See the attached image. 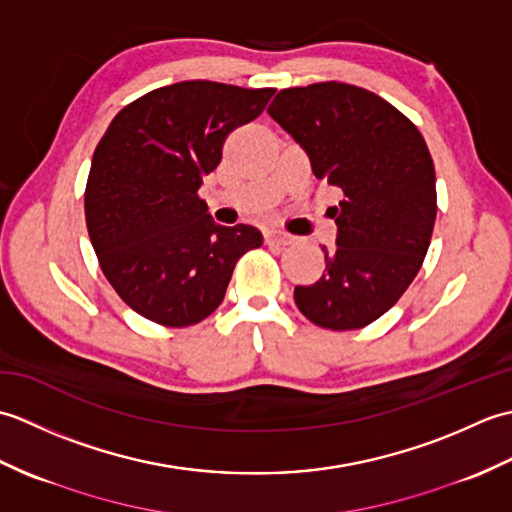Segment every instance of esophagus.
<instances>
[{
	"label": "esophagus",
	"mask_w": 512,
	"mask_h": 512,
	"mask_svg": "<svg viewBox=\"0 0 512 512\" xmlns=\"http://www.w3.org/2000/svg\"><path fill=\"white\" fill-rule=\"evenodd\" d=\"M266 242L268 244H279V246H288V244H295V237H292L290 233H284V231H277V228H270V231H266Z\"/></svg>",
	"instance_id": "34e87169"
}]
</instances>
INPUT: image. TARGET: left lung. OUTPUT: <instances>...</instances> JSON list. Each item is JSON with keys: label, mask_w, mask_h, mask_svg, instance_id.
<instances>
[{"label": "left lung", "mask_w": 512, "mask_h": 512, "mask_svg": "<svg viewBox=\"0 0 512 512\" xmlns=\"http://www.w3.org/2000/svg\"><path fill=\"white\" fill-rule=\"evenodd\" d=\"M268 114L339 187L336 246L325 273L295 288L306 319L328 330L376 321L418 275L436 224V171L418 127L374 92L347 83L281 90Z\"/></svg>", "instance_id": "1"}]
</instances>
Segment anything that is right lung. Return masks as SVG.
<instances>
[{
    "label": "right lung",
    "mask_w": 512,
    "mask_h": 512,
    "mask_svg": "<svg viewBox=\"0 0 512 512\" xmlns=\"http://www.w3.org/2000/svg\"><path fill=\"white\" fill-rule=\"evenodd\" d=\"M273 88L180 81L123 107L96 145L85 222L107 281L129 308L169 328L220 306L255 226L215 224L198 198L226 136L264 112Z\"/></svg>",
    "instance_id": "add662e5"
}]
</instances>
